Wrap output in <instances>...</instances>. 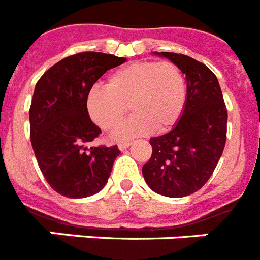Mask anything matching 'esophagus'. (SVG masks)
<instances>
[{
	"instance_id": "1",
	"label": "esophagus",
	"mask_w": 260,
	"mask_h": 260,
	"mask_svg": "<svg viewBox=\"0 0 260 260\" xmlns=\"http://www.w3.org/2000/svg\"><path fill=\"white\" fill-rule=\"evenodd\" d=\"M129 145H131V141H126V143H120L119 144V149L124 150V149H126V148L129 147Z\"/></svg>"
}]
</instances>
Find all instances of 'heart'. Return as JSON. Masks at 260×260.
I'll use <instances>...</instances> for the list:
<instances>
[{
	"label": "heart",
	"mask_w": 260,
	"mask_h": 260,
	"mask_svg": "<svg viewBox=\"0 0 260 260\" xmlns=\"http://www.w3.org/2000/svg\"><path fill=\"white\" fill-rule=\"evenodd\" d=\"M186 80L169 60H137L113 71L107 87L93 86L86 96L89 117L103 131H113L128 106L134 115L113 134L115 140L169 132L177 125L186 106Z\"/></svg>",
	"instance_id": "obj_1"
}]
</instances>
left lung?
Segmentation results:
<instances>
[{
    "mask_svg": "<svg viewBox=\"0 0 260 260\" xmlns=\"http://www.w3.org/2000/svg\"><path fill=\"white\" fill-rule=\"evenodd\" d=\"M186 76L187 98L177 125L149 140L152 156L143 167L148 186L165 197L200 190L214 172L226 144L228 110L217 76L184 54L160 52Z\"/></svg>",
    "mask_w": 260,
    "mask_h": 260,
    "instance_id": "obj_1",
    "label": "left lung"
}]
</instances>
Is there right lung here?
<instances>
[{"instance_id":"add662e5","label":"right lung","mask_w":260,"mask_h":260,"mask_svg":"<svg viewBox=\"0 0 260 260\" xmlns=\"http://www.w3.org/2000/svg\"><path fill=\"white\" fill-rule=\"evenodd\" d=\"M125 58L84 51L59 60L36 84L30 106V140L50 186L69 198L96 194L119 156L117 145L87 148L102 134L86 108L88 89Z\"/></svg>"}]
</instances>
